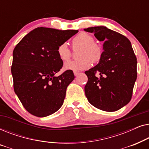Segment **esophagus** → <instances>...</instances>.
Instances as JSON below:
<instances>
[{
  "label": "esophagus",
  "instance_id": "esophagus-1",
  "mask_svg": "<svg viewBox=\"0 0 149 149\" xmlns=\"http://www.w3.org/2000/svg\"><path fill=\"white\" fill-rule=\"evenodd\" d=\"M79 74V72H78V71H74V74L75 77L78 76Z\"/></svg>",
  "mask_w": 149,
  "mask_h": 149
}]
</instances>
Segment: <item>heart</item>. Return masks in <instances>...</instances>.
<instances>
[{
	"instance_id": "obj_1",
	"label": "heart",
	"mask_w": 149,
	"mask_h": 149,
	"mask_svg": "<svg viewBox=\"0 0 149 149\" xmlns=\"http://www.w3.org/2000/svg\"><path fill=\"white\" fill-rule=\"evenodd\" d=\"M93 36L87 32H80L72 39L74 47H79L77 57L79 59L74 61H68L64 63L65 70L80 71L89 68L92 62H98L102 58V49L101 46L95 43ZM59 58L62 61L70 58V51L66 42L60 45L58 48Z\"/></svg>"
}]
</instances>
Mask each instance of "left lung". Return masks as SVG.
I'll return each mask as SVG.
<instances>
[{"instance_id":"1","label":"left lung","mask_w":149,"mask_h":149,"mask_svg":"<svg viewBox=\"0 0 149 149\" xmlns=\"http://www.w3.org/2000/svg\"><path fill=\"white\" fill-rule=\"evenodd\" d=\"M84 30L93 33L97 40L104 42L99 63L85 72L88 77L85 95L97 109L108 112L117 111L130 102L137 79V59L131 42L105 26Z\"/></svg>"}]
</instances>
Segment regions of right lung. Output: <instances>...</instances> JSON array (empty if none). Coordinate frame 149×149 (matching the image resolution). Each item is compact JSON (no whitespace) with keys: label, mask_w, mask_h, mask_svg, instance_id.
Wrapping results in <instances>:
<instances>
[{"label":"right lung","mask_w":149,"mask_h":149,"mask_svg":"<svg viewBox=\"0 0 149 149\" xmlns=\"http://www.w3.org/2000/svg\"><path fill=\"white\" fill-rule=\"evenodd\" d=\"M79 31L37 28L20 40L13 52V87L22 105L30 114L44 117L62 107L68 85L74 80L72 70L58 77L63 62L58 48Z\"/></svg>","instance_id":"obj_1"}]
</instances>
